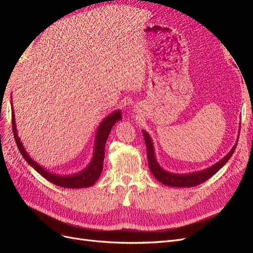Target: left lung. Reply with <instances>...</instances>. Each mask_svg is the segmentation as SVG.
Instances as JSON below:
<instances>
[{
    "label": "left lung",
    "instance_id": "1",
    "mask_svg": "<svg viewBox=\"0 0 253 253\" xmlns=\"http://www.w3.org/2000/svg\"><path fill=\"white\" fill-rule=\"evenodd\" d=\"M142 134H143L145 145H147L149 168H150L152 174L154 175V177L159 182H162V183H164V185H167V186L176 187V188L195 187V186L201 185V183H203L204 181L208 180L220 169V168H223L226 165V163L229 159H230V157L234 153L236 144H237V143H235L234 147L231 149V151L229 152L224 158H221L218 163L213 165L212 167L207 168V169H205L203 171L193 172V173H189V174H174V173H170V172L164 170L163 168L158 165L157 160L155 158L154 145H153V141L151 139L150 135L145 131H142Z\"/></svg>",
    "mask_w": 253,
    "mask_h": 253
}]
</instances>
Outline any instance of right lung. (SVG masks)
<instances>
[{
	"label": "right lung",
	"instance_id": "obj_1",
	"mask_svg": "<svg viewBox=\"0 0 253 253\" xmlns=\"http://www.w3.org/2000/svg\"><path fill=\"white\" fill-rule=\"evenodd\" d=\"M12 103V102H11ZM122 117L121 112L115 111L108 117H105L104 120L101 122L100 126L97 128L96 133V139H95V150H94V155L91 158L89 165L85 168V169L82 170L79 173L72 174V175H57L48 172L42 168L40 165H38L33 158H30L28 153L25 151L24 147L19 138L18 133H17V127H16V120H14V113L12 109V132L14 140L17 142L18 149L21 152V154L26 162L32 166L34 169L41 174L45 179L48 181L55 183V185L62 187V188H71V189H79V188H87L93 186L96 182V180L99 178L101 172H102V166H103V160H104V147L105 142L108 140L109 134L113 126L116 124L118 120H120Z\"/></svg>",
	"mask_w": 253,
	"mask_h": 253
}]
</instances>
